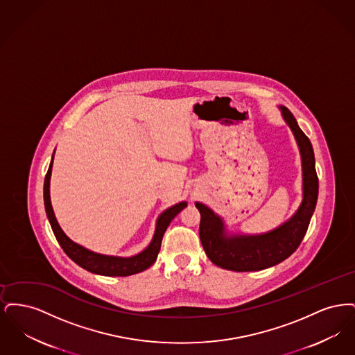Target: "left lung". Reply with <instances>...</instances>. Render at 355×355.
<instances>
[{
  "instance_id": "obj_1",
  "label": "left lung",
  "mask_w": 355,
  "mask_h": 355,
  "mask_svg": "<svg viewBox=\"0 0 355 355\" xmlns=\"http://www.w3.org/2000/svg\"><path fill=\"white\" fill-rule=\"evenodd\" d=\"M284 119L298 142L304 170V201L298 211L281 227L255 236H225L223 225L209 207L196 203L201 213L200 238L209 259L222 269L257 271L278 265L294 253L307 232L318 198V175L310 139L298 126L287 107H281Z\"/></svg>"
}]
</instances>
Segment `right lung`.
<instances>
[{
	"label": "right lung",
	"mask_w": 355,
	"mask_h": 355,
	"mask_svg": "<svg viewBox=\"0 0 355 355\" xmlns=\"http://www.w3.org/2000/svg\"><path fill=\"white\" fill-rule=\"evenodd\" d=\"M51 162H53V158H51ZM51 162L44 181V202H45L46 216L51 222V230L57 238L60 246L62 248V250L67 253L69 258L85 270L100 274V275H107V277H128L150 268L159 253L162 236L165 234L170 222L174 220V217L181 210L185 209L186 202L177 203L159 216V218L157 220V229L153 236V241L142 253L137 254L130 258H119V257H109V255L93 253L90 250H86L83 246L74 243L71 239H69L68 236H65V233L61 230L58 222L54 217V213L51 209V194H49Z\"/></svg>",
	"instance_id": "right-lung-1"
}]
</instances>
